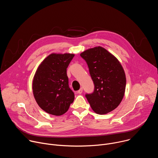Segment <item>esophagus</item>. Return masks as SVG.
<instances>
[{"label":"esophagus","instance_id":"esophagus-1","mask_svg":"<svg viewBox=\"0 0 158 158\" xmlns=\"http://www.w3.org/2000/svg\"><path fill=\"white\" fill-rule=\"evenodd\" d=\"M82 91H83V89H82V88H81L79 91H77V93L78 94H82Z\"/></svg>","mask_w":158,"mask_h":158}]
</instances>
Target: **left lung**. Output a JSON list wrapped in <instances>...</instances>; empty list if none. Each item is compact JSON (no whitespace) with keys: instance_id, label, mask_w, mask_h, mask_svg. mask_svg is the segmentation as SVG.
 <instances>
[{"instance_id":"left-lung-1","label":"left lung","mask_w":158,"mask_h":158,"mask_svg":"<svg viewBox=\"0 0 158 158\" xmlns=\"http://www.w3.org/2000/svg\"><path fill=\"white\" fill-rule=\"evenodd\" d=\"M80 56L86 62L94 84V92L85 95L91 108L99 114L113 110L125 93L126 79L121 64L100 46L85 51Z\"/></svg>"}]
</instances>
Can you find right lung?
<instances>
[{
    "instance_id": "right-lung-1",
    "label": "right lung",
    "mask_w": 158,
    "mask_h": 158,
    "mask_svg": "<svg viewBox=\"0 0 158 158\" xmlns=\"http://www.w3.org/2000/svg\"><path fill=\"white\" fill-rule=\"evenodd\" d=\"M74 57L72 54H52L42 62L35 74L34 96L39 107L50 114L62 115L74 100L67 76V68Z\"/></svg>"
}]
</instances>
